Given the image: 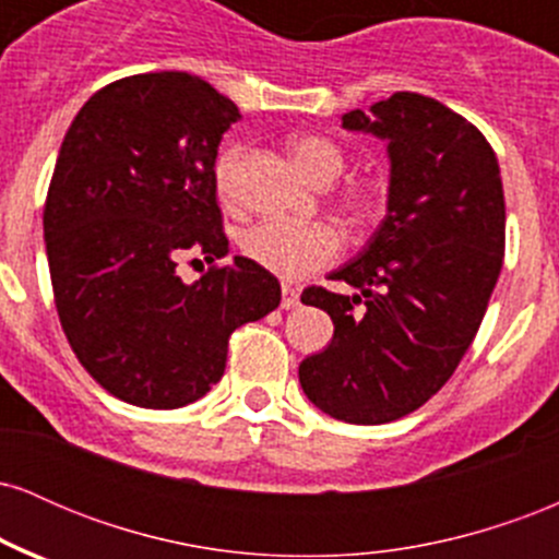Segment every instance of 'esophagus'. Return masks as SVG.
<instances>
[{"label": "esophagus", "mask_w": 559, "mask_h": 559, "mask_svg": "<svg viewBox=\"0 0 559 559\" xmlns=\"http://www.w3.org/2000/svg\"><path fill=\"white\" fill-rule=\"evenodd\" d=\"M281 307L284 310H297L299 307V292L292 284L281 286Z\"/></svg>", "instance_id": "obj_1"}]
</instances>
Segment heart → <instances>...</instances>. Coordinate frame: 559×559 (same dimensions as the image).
I'll list each match as a JSON object with an SVG mask.
<instances>
[{"mask_svg":"<svg viewBox=\"0 0 559 559\" xmlns=\"http://www.w3.org/2000/svg\"><path fill=\"white\" fill-rule=\"evenodd\" d=\"M241 144H228L215 157V189L223 202H236V176H239ZM292 157L297 168L312 183L329 186L342 178L346 157L336 141L316 136H297L292 141ZM381 194L376 186L355 183L342 194V207L352 221H370L378 213ZM241 252L254 265L265 267L284 278H301L325 267L342 252V236L329 223H288V221H262L258 226L241 234Z\"/></svg>","mask_w":559,"mask_h":559,"instance_id":"b5f03b06","label":"heart"}]
</instances>
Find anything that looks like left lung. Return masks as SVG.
<instances>
[{
  "instance_id": "left-lung-1",
  "label": "left lung",
  "mask_w": 559,
  "mask_h": 559,
  "mask_svg": "<svg viewBox=\"0 0 559 559\" xmlns=\"http://www.w3.org/2000/svg\"><path fill=\"white\" fill-rule=\"evenodd\" d=\"M346 131L389 141V213L368 247L301 292L333 338L299 365L307 400L331 418L381 426L426 404L476 338L504 258V191L491 144L431 96L396 92Z\"/></svg>"
}]
</instances>
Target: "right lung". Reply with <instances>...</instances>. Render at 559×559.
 Segmentation results:
<instances>
[{
  "instance_id": "1",
  "label": "right lung",
  "mask_w": 559,
  "mask_h": 559,
  "mask_svg": "<svg viewBox=\"0 0 559 559\" xmlns=\"http://www.w3.org/2000/svg\"><path fill=\"white\" fill-rule=\"evenodd\" d=\"M241 115L189 73H139L99 88L57 155L44 204L55 307L88 376L136 407L197 402L226 370L239 325L281 305V284L247 258L228 265L217 144ZM186 253L213 261L183 285Z\"/></svg>"
}]
</instances>
